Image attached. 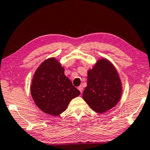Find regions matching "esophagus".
Returning a JSON list of instances; mask_svg holds the SVG:
<instances>
[{
    "instance_id": "34e87169",
    "label": "esophagus",
    "mask_w": 150,
    "mask_h": 150,
    "mask_svg": "<svg viewBox=\"0 0 150 150\" xmlns=\"http://www.w3.org/2000/svg\"><path fill=\"white\" fill-rule=\"evenodd\" d=\"M78 89H79V90L80 91V92H81V93H82L83 92V87L81 86V85H80V86L78 87Z\"/></svg>"
}]
</instances>
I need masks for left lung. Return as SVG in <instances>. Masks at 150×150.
I'll use <instances>...</instances> for the list:
<instances>
[{"mask_svg": "<svg viewBox=\"0 0 150 150\" xmlns=\"http://www.w3.org/2000/svg\"><path fill=\"white\" fill-rule=\"evenodd\" d=\"M121 94V81L115 67L105 58L98 60L87 71L83 98L92 110L104 113L117 105Z\"/></svg>", "mask_w": 150, "mask_h": 150, "instance_id": "8db88e82", "label": "left lung"}]
</instances>
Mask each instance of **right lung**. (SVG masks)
Returning a JSON list of instances; mask_svg holds the SVG:
<instances>
[{
  "instance_id": "1",
  "label": "right lung",
  "mask_w": 150,
  "mask_h": 150,
  "mask_svg": "<svg viewBox=\"0 0 150 150\" xmlns=\"http://www.w3.org/2000/svg\"><path fill=\"white\" fill-rule=\"evenodd\" d=\"M64 71L56 58H50L42 62L34 74L31 94L35 104L45 113L59 115L71 99L81 94Z\"/></svg>"
}]
</instances>
